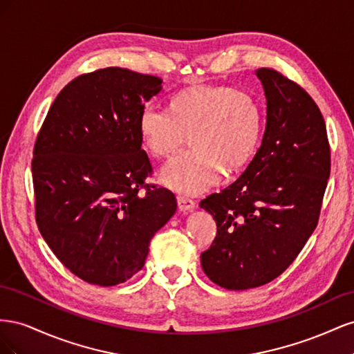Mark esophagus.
<instances>
[{
  "instance_id": "obj_1",
  "label": "esophagus",
  "mask_w": 354,
  "mask_h": 354,
  "mask_svg": "<svg viewBox=\"0 0 354 354\" xmlns=\"http://www.w3.org/2000/svg\"><path fill=\"white\" fill-rule=\"evenodd\" d=\"M177 205H178L180 211L189 212L195 208V201H192L186 196H177Z\"/></svg>"
}]
</instances>
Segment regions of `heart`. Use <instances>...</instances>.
<instances>
[{"instance_id":"b5f03b06","label":"heart","mask_w":354,"mask_h":354,"mask_svg":"<svg viewBox=\"0 0 354 354\" xmlns=\"http://www.w3.org/2000/svg\"><path fill=\"white\" fill-rule=\"evenodd\" d=\"M137 133L146 152L155 159L180 155L159 174L164 186L199 194L216 185L221 171L232 177L250 162L260 145L263 109L252 94L230 85L195 84L171 95L167 111L145 108Z\"/></svg>"}]
</instances>
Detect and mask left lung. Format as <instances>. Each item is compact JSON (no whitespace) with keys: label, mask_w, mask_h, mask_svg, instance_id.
<instances>
[{"label":"left lung","mask_w":354,"mask_h":354,"mask_svg":"<svg viewBox=\"0 0 354 354\" xmlns=\"http://www.w3.org/2000/svg\"><path fill=\"white\" fill-rule=\"evenodd\" d=\"M267 102L263 142L243 174L201 201L217 234L201 254L209 279L232 291L272 282L317 226L330 173L324 116L294 81L270 68L255 71Z\"/></svg>","instance_id":"left-lung-1"}]
</instances>
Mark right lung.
<instances>
[{
  "label": "right lung",
  "mask_w": 354,
  "mask_h": 354,
  "mask_svg": "<svg viewBox=\"0 0 354 354\" xmlns=\"http://www.w3.org/2000/svg\"><path fill=\"white\" fill-rule=\"evenodd\" d=\"M160 84L124 68L80 75L38 133V229L62 264L88 283L113 286L142 270L153 234L177 209L173 192L146 185L152 165L137 133L145 102Z\"/></svg>",
  "instance_id": "1"
}]
</instances>
